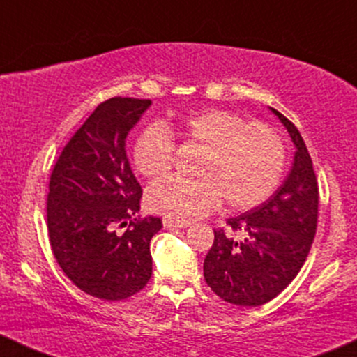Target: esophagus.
Returning <instances> with one entry per match:
<instances>
[{
  "instance_id": "34e87169",
  "label": "esophagus",
  "mask_w": 357,
  "mask_h": 357,
  "mask_svg": "<svg viewBox=\"0 0 357 357\" xmlns=\"http://www.w3.org/2000/svg\"><path fill=\"white\" fill-rule=\"evenodd\" d=\"M162 225H165L166 228H186L190 227L191 221L176 220V218H169V216H165V218H162Z\"/></svg>"
}]
</instances>
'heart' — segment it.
Returning <instances> with one entry per match:
<instances>
[{
  "mask_svg": "<svg viewBox=\"0 0 357 357\" xmlns=\"http://www.w3.org/2000/svg\"><path fill=\"white\" fill-rule=\"evenodd\" d=\"M173 136L202 154L192 169L196 179L166 176L147 188V208L169 218L202 216L215 210L221 198L230 210L255 208L272 195L284 174L285 144L280 134L223 109L202 110L166 127H144L132 146L139 174L154 178L169 169Z\"/></svg>",
  "mask_w": 357,
  "mask_h": 357,
  "instance_id": "heart-1",
  "label": "heart"
}]
</instances>
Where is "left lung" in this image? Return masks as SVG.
Segmentation results:
<instances>
[{
    "mask_svg": "<svg viewBox=\"0 0 357 357\" xmlns=\"http://www.w3.org/2000/svg\"><path fill=\"white\" fill-rule=\"evenodd\" d=\"M296 146L294 162L282 186L260 206L227 221L243 241L215 230L203 273L216 296L235 305L258 307L275 298L309 255L317 228L319 186L309 151L297 127L270 107Z\"/></svg>",
    "mask_w": 357,
    "mask_h": 357,
    "instance_id": "1",
    "label": "left lung"
}]
</instances>
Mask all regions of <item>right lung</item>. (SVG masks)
I'll use <instances>...</instances> for the list:
<instances>
[{"mask_svg": "<svg viewBox=\"0 0 357 357\" xmlns=\"http://www.w3.org/2000/svg\"><path fill=\"white\" fill-rule=\"evenodd\" d=\"M149 105L129 97L102 102L63 147L48 184L53 255L80 290L104 301L134 296L153 273L149 243L162 221L136 216L142 190L126 155L127 134Z\"/></svg>", "mask_w": 357, "mask_h": 357, "instance_id": "right-lung-1", "label": "right lung"}]
</instances>
